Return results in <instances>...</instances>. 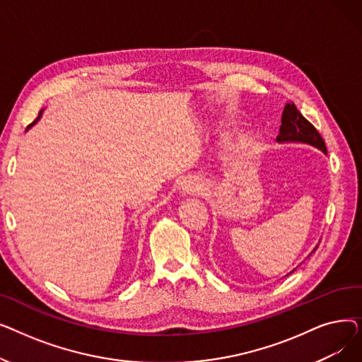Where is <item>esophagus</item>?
<instances>
[{"label": "esophagus", "instance_id": "obj_1", "mask_svg": "<svg viewBox=\"0 0 362 362\" xmlns=\"http://www.w3.org/2000/svg\"><path fill=\"white\" fill-rule=\"evenodd\" d=\"M180 189H182V194L183 195H197V194L202 192L204 185L197 177H187V179H185L182 182Z\"/></svg>", "mask_w": 362, "mask_h": 362}]
</instances>
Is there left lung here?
Segmentation results:
<instances>
[{
    "instance_id": "1",
    "label": "left lung",
    "mask_w": 362,
    "mask_h": 362,
    "mask_svg": "<svg viewBox=\"0 0 362 362\" xmlns=\"http://www.w3.org/2000/svg\"><path fill=\"white\" fill-rule=\"evenodd\" d=\"M276 141L280 144H283V142L307 144V145L321 149L325 154H327L326 144H325V141H322L318 130L305 117L302 116L300 111L296 108V105L293 103H289L284 105V110L281 114V126H280L279 136ZM317 248H318V245L313 250V252H315Z\"/></svg>"
}]
</instances>
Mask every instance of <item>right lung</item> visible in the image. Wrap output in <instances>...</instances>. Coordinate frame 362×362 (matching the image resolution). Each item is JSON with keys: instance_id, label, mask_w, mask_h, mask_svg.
Instances as JSON below:
<instances>
[{"instance_id": "add662e5", "label": "right lung", "mask_w": 362, "mask_h": 362, "mask_svg": "<svg viewBox=\"0 0 362 362\" xmlns=\"http://www.w3.org/2000/svg\"><path fill=\"white\" fill-rule=\"evenodd\" d=\"M40 117H41V112H40V116H37V119H36V120H35V122H33V123H30V124H29V126H28V129H29V127H32V126H33V124H35V123H36V122H37V120H40Z\"/></svg>"}]
</instances>
